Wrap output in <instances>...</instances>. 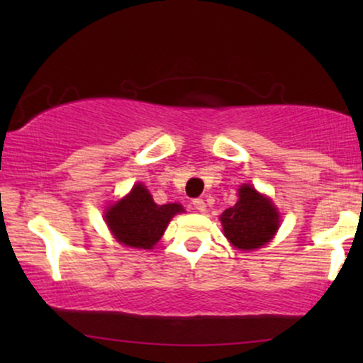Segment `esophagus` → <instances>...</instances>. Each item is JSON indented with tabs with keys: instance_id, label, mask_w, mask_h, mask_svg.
Masks as SVG:
<instances>
[{
	"instance_id": "34e87169",
	"label": "esophagus",
	"mask_w": 363,
	"mask_h": 363,
	"mask_svg": "<svg viewBox=\"0 0 363 363\" xmlns=\"http://www.w3.org/2000/svg\"><path fill=\"white\" fill-rule=\"evenodd\" d=\"M193 206H194V210H198V211H205V210H206L205 201H203L201 198H196V199H193Z\"/></svg>"
}]
</instances>
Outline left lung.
Here are the masks:
<instances>
[{
    "label": "left lung",
    "instance_id": "obj_1",
    "mask_svg": "<svg viewBox=\"0 0 363 363\" xmlns=\"http://www.w3.org/2000/svg\"><path fill=\"white\" fill-rule=\"evenodd\" d=\"M232 245L251 251L268 242L280 227V215L268 198L251 186H240L239 199L220 216Z\"/></svg>",
    "mask_w": 363,
    "mask_h": 363
}]
</instances>
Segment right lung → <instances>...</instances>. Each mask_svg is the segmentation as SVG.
Returning <instances> with one entry per match:
<instances>
[{
  "mask_svg": "<svg viewBox=\"0 0 363 363\" xmlns=\"http://www.w3.org/2000/svg\"><path fill=\"white\" fill-rule=\"evenodd\" d=\"M184 211L177 203L157 205L143 184H136L126 198L106 211V222L121 244L152 249L174 215Z\"/></svg>",
  "mask_w": 363,
  "mask_h": 363,
  "instance_id": "right-lung-1",
  "label": "right lung"
}]
</instances>
